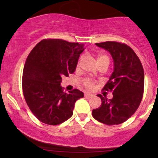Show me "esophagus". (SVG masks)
<instances>
[{"instance_id": "34e87169", "label": "esophagus", "mask_w": 158, "mask_h": 158, "mask_svg": "<svg viewBox=\"0 0 158 158\" xmlns=\"http://www.w3.org/2000/svg\"><path fill=\"white\" fill-rule=\"evenodd\" d=\"M85 97L91 98V97H94V95L93 94H85Z\"/></svg>"}]
</instances>
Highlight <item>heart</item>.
Masks as SVG:
<instances>
[{
	"label": "heart",
	"mask_w": 158,
	"mask_h": 158,
	"mask_svg": "<svg viewBox=\"0 0 158 158\" xmlns=\"http://www.w3.org/2000/svg\"><path fill=\"white\" fill-rule=\"evenodd\" d=\"M80 60L81 59L79 60L77 66H79V65ZM97 62L98 66H99V64H104V63H106V64H109V58H108V56L106 55V54L99 53L97 54ZM81 83H82L83 86L88 90H92L94 88V86H95V82H94V81H93L90 79H88V78L83 79V80L81 81Z\"/></svg>",
	"instance_id": "b5f03b06"
}]
</instances>
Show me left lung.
Masks as SVG:
<instances>
[{"mask_svg":"<svg viewBox=\"0 0 158 158\" xmlns=\"http://www.w3.org/2000/svg\"><path fill=\"white\" fill-rule=\"evenodd\" d=\"M108 50L114 60V72L103 88L113 94L108 99L101 94L102 104L92 110V116L108 126L126 122L135 113L140 104L144 90V70L138 56L129 46L117 41L96 43Z\"/></svg>","mask_w":158,"mask_h":158,"instance_id":"left-lung-1","label":"left lung"}]
</instances>
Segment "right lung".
<instances>
[{"label":"right lung","instance_id":"right-lung-1","mask_svg":"<svg viewBox=\"0 0 158 158\" xmlns=\"http://www.w3.org/2000/svg\"><path fill=\"white\" fill-rule=\"evenodd\" d=\"M83 44L62 39H43L32 50L23 70V97L39 121L51 126L73 115L74 105L84 94L78 89L65 93L61 82L77 68Z\"/></svg>","mask_w":158,"mask_h":158}]
</instances>
